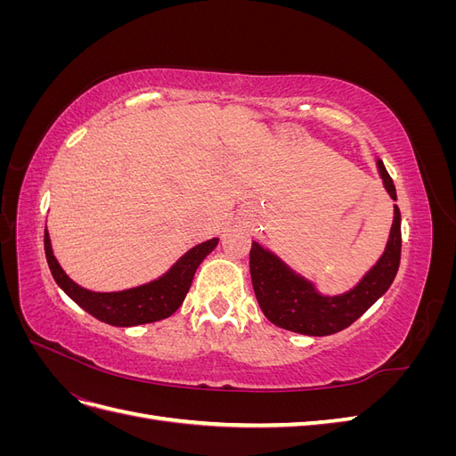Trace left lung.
<instances>
[{
  "label": "left lung",
  "instance_id": "8db88e82",
  "mask_svg": "<svg viewBox=\"0 0 456 456\" xmlns=\"http://www.w3.org/2000/svg\"><path fill=\"white\" fill-rule=\"evenodd\" d=\"M382 183L392 200H397L392 176L379 159ZM399 260H402V215L395 205V216L390 230V240L380 260L372 266L362 283L340 297H322L315 289L289 270L280 258L253 243L249 255L251 280L260 310L268 320L295 333L323 337L333 335L352 325L375 302L388 291Z\"/></svg>",
  "mask_w": 456,
  "mask_h": 456
}]
</instances>
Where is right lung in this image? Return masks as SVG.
Wrapping results in <instances>:
<instances>
[{
  "label": "right lung",
  "mask_w": 456,
  "mask_h": 456,
  "mask_svg": "<svg viewBox=\"0 0 456 456\" xmlns=\"http://www.w3.org/2000/svg\"><path fill=\"white\" fill-rule=\"evenodd\" d=\"M218 240L213 238L190 249L176 265L163 275V278L119 293H93L87 289L76 285L59 266L53 255L49 233L45 228L44 245L47 265L54 281L61 285L62 291L70 297L76 305L89 312L96 320L116 327H131L141 323H151L169 317L183 305L188 289L194 280V273L201 260L209 255Z\"/></svg>",
  "instance_id": "obj_1"
}]
</instances>
